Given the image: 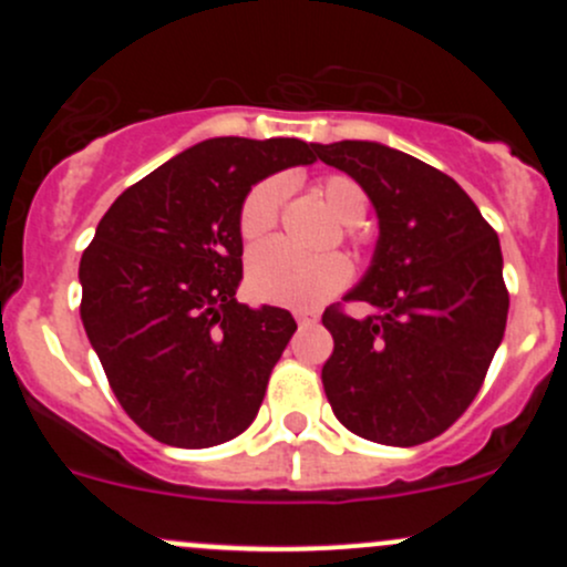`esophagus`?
Here are the masks:
<instances>
[{
    "label": "esophagus",
    "mask_w": 567,
    "mask_h": 567,
    "mask_svg": "<svg viewBox=\"0 0 567 567\" xmlns=\"http://www.w3.org/2000/svg\"><path fill=\"white\" fill-rule=\"evenodd\" d=\"M293 316H296V320H299L301 326H305V323H316V320H318L316 312H307V310H296Z\"/></svg>",
    "instance_id": "esophagus-1"
}]
</instances>
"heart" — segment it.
Wrapping results in <instances>:
<instances>
[{"label": "heart", "mask_w": 567, "mask_h": 567, "mask_svg": "<svg viewBox=\"0 0 567 567\" xmlns=\"http://www.w3.org/2000/svg\"><path fill=\"white\" fill-rule=\"evenodd\" d=\"M316 192L329 205L342 225L353 227L364 219L368 197L362 186L348 175H326L316 183ZM285 197V183L266 177L255 183L238 208V233L247 244H257L274 230L279 205ZM351 279V266L342 255H301L285 244H266L251 255L247 282L255 299L282 307L312 310L329 299Z\"/></svg>", "instance_id": "1"}]
</instances>
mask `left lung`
Segmentation results:
<instances>
[{"label":"left lung","mask_w":567,"mask_h":567,"mask_svg":"<svg viewBox=\"0 0 567 567\" xmlns=\"http://www.w3.org/2000/svg\"><path fill=\"white\" fill-rule=\"evenodd\" d=\"M316 153L351 175L379 216L373 260L346 293L373 312H323L334 337L326 398L368 442H431L468 409L505 334L499 238L453 177L409 153L362 140Z\"/></svg>","instance_id":"1"}]
</instances>
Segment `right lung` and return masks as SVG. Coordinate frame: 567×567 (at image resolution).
Segmentation results:
<instances>
[{
    "label": "right lung",
    "instance_id": "right-lung-1",
    "mask_svg": "<svg viewBox=\"0 0 567 567\" xmlns=\"http://www.w3.org/2000/svg\"><path fill=\"white\" fill-rule=\"evenodd\" d=\"M312 162V142L214 136L125 188L95 227L79 262L84 331L158 442L216 447L257 416L296 320L236 301L238 208L262 177Z\"/></svg>",
    "mask_w": 567,
    "mask_h": 567
}]
</instances>
